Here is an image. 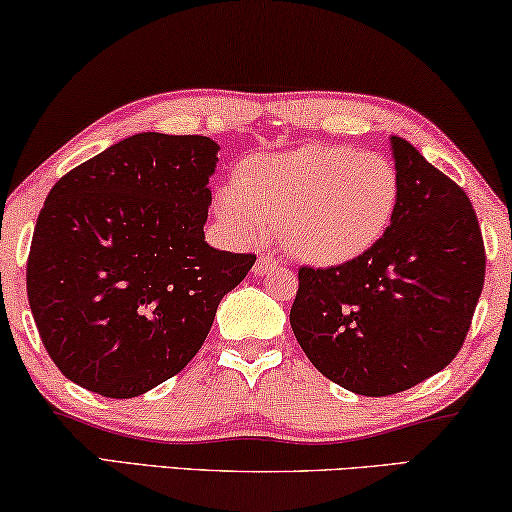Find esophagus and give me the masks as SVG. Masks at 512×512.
<instances>
[{
    "label": "esophagus",
    "mask_w": 512,
    "mask_h": 512,
    "mask_svg": "<svg viewBox=\"0 0 512 512\" xmlns=\"http://www.w3.org/2000/svg\"><path fill=\"white\" fill-rule=\"evenodd\" d=\"M273 266H278V259L273 257V255H264V253H262V255L257 257L253 271H255V273H266V271H271Z\"/></svg>",
    "instance_id": "34e87169"
}]
</instances>
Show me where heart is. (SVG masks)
<instances>
[{
  "label": "heart",
  "mask_w": 512,
  "mask_h": 512,
  "mask_svg": "<svg viewBox=\"0 0 512 512\" xmlns=\"http://www.w3.org/2000/svg\"><path fill=\"white\" fill-rule=\"evenodd\" d=\"M400 197L393 160L349 144H305L259 154L218 190L230 230L262 241L271 230L303 262L333 266L370 250L386 234Z\"/></svg>",
  "instance_id": "b5f03b06"
}]
</instances>
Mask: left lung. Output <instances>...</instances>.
<instances>
[{
    "label": "left lung",
    "instance_id": "8db88e82",
    "mask_svg": "<svg viewBox=\"0 0 512 512\" xmlns=\"http://www.w3.org/2000/svg\"><path fill=\"white\" fill-rule=\"evenodd\" d=\"M400 197L386 234L329 269H299L289 324L310 363L347 391L384 398L453 361L485 282L467 193L391 137Z\"/></svg>",
    "mask_w": 512,
    "mask_h": 512
}]
</instances>
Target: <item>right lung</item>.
I'll list each match as a JSON object with an SVG mask.
<instances>
[{
	"mask_svg": "<svg viewBox=\"0 0 512 512\" xmlns=\"http://www.w3.org/2000/svg\"><path fill=\"white\" fill-rule=\"evenodd\" d=\"M218 142L137 133L64 174L38 213L27 296L61 375L135 398L190 363L253 253L204 241Z\"/></svg>",
	"mask_w": 512,
	"mask_h": 512,
	"instance_id": "1",
	"label": "right lung"
}]
</instances>
